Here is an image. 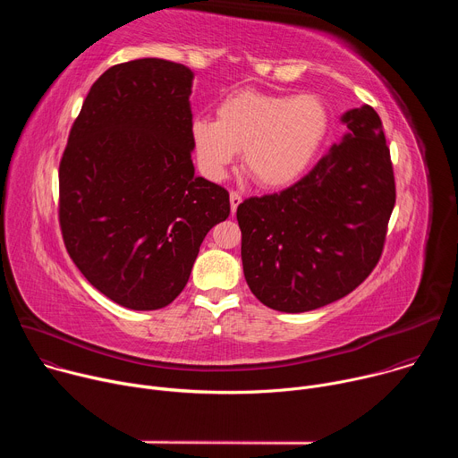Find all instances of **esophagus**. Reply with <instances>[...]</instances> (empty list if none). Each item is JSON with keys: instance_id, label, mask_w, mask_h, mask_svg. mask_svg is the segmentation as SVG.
<instances>
[{"instance_id": "34e87169", "label": "esophagus", "mask_w": 458, "mask_h": 458, "mask_svg": "<svg viewBox=\"0 0 458 458\" xmlns=\"http://www.w3.org/2000/svg\"><path fill=\"white\" fill-rule=\"evenodd\" d=\"M242 201V195L239 191H230V208H232V214L237 212V207L241 205Z\"/></svg>"}]
</instances>
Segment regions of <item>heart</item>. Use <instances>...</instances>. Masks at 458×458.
Masks as SVG:
<instances>
[{
	"label": "heart",
	"mask_w": 458,
	"mask_h": 458,
	"mask_svg": "<svg viewBox=\"0 0 458 458\" xmlns=\"http://www.w3.org/2000/svg\"><path fill=\"white\" fill-rule=\"evenodd\" d=\"M328 126V110L317 96L241 90L219 103L217 121L195 117L190 138L210 181H221L241 152L242 168L257 184L281 188L304 174Z\"/></svg>",
	"instance_id": "obj_1"
}]
</instances>
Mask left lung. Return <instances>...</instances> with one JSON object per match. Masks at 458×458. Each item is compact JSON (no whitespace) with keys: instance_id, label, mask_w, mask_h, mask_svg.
I'll return each instance as SVG.
<instances>
[{"instance_id":"left-lung-1","label":"left lung","mask_w":458,"mask_h":458,"mask_svg":"<svg viewBox=\"0 0 458 458\" xmlns=\"http://www.w3.org/2000/svg\"><path fill=\"white\" fill-rule=\"evenodd\" d=\"M346 132L301 181L237 207L241 259L265 306L302 313L353 292L378 263L395 179L378 114L341 115Z\"/></svg>"}]
</instances>
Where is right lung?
<instances>
[{"label":"right lung","instance_id":"right-lung-1","mask_svg":"<svg viewBox=\"0 0 458 458\" xmlns=\"http://www.w3.org/2000/svg\"><path fill=\"white\" fill-rule=\"evenodd\" d=\"M191 81L184 64L143 57L92 85L59 165L63 241L87 281L138 311L186 286L228 191L195 175Z\"/></svg>","mask_w":458,"mask_h":458}]
</instances>
